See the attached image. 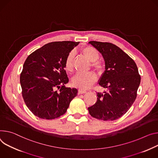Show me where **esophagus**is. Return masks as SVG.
Segmentation results:
<instances>
[{
	"instance_id": "obj_1",
	"label": "esophagus",
	"mask_w": 158,
	"mask_h": 158,
	"mask_svg": "<svg viewBox=\"0 0 158 158\" xmlns=\"http://www.w3.org/2000/svg\"><path fill=\"white\" fill-rule=\"evenodd\" d=\"M78 92H79V94H84V93H86L87 91H85V90L82 89H79V90H78Z\"/></svg>"
}]
</instances>
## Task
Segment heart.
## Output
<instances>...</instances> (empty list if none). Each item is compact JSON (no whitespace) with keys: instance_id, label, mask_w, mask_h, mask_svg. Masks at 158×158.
<instances>
[{"instance_id":"obj_1","label":"heart","mask_w":158,"mask_h":158,"mask_svg":"<svg viewBox=\"0 0 158 158\" xmlns=\"http://www.w3.org/2000/svg\"><path fill=\"white\" fill-rule=\"evenodd\" d=\"M82 52L91 62V66L99 73H101L104 69L103 63L98 61L99 53L94 48L88 46L82 49ZM74 53L70 52L65 60L64 66L67 72L71 73L74 69ZM96 75L93 72H88L85 73H77L73 79V84L76 87L85 89L89 88L96 81Z\"/></svg>"}]
</instances>
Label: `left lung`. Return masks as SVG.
Wrapping results in <instances>:
<instances>
[{"instance_id": "obj_1", "label": "left lung", "mask_w": 158, "mask_h": 158, "mask_svg": "<svg viewBox=\"0 0 158 158\" xmlns=\"http://www.w3.org/2000/svg\"><path fill=\"white\" fill-rule=\"evenodd\" d=\"M89 44L103 56L105 70L99 84L106 91L97 93L96 103L88 108L91 115L104 121L119 118L135 102L140 82L135 62L111 43L91 41Z\"/></svg>"}]
</instances>
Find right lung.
Returning <instances> with one entry per match:
<instances>
[{
	"label": "right lung",
	"instance_id": "1",
	"mask_svg": "<svg viewBox=\"0 0 158 158\" xmlns=\"http://www.w3.org/2000/svg\"><path fill=\"white\" fill-rule=\"evenodd\" d=\"M79 42L54 41L27 57L20 75L24 101L35 116L47 120L66 113L77 89L65 86L69 78L65 60Z\"/></svg>",
	"mask_w": 158,
	"mask_h": 158
}]
</instances>
